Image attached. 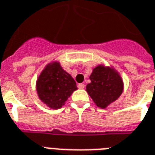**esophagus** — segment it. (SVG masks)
<instances>
[{"instance_id": "esophagus-1", "label": "esophagus", "mask_w": 155, "mask_h": 155, "mask_svg": "<svg viewBox=\"0 0 155 155\" xmlns=\"http://www.w3.org/2000/svg\"><path fill=\"white\" fill-rule=\"evenodd\" d=\"M84 87H85V86H84V84H78V88L84 89Z\"/></svg>"}]
</instances>
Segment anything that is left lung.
I'll return each mask as SVG.
<instances>
[{
	"label": "left lung",
	"instance_id": "1",
	"mask_svg": "<svg viewBox=\"0 0 155 155\" xmlns=\"http://www.w3.org/2000/svg\"><path fill=\"white\" fill-rule=\"evenodd\" d=\"M90 80L86 91L99 107L106 108L123 92V80L113 68L99 65L93 69Z\"/></svg>",
	"mask_w": 155,
	"mask_h": 155
}]
</instances>
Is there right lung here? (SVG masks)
<instances>
[{
    "instance_id": "obj_1",
    "label": "right lung",
    "mask_w": 155,
    "mask_h": 155,
    "mask_svg": "<svg viewBox=\"0 0 155 155\" xmlns=\"http://www.w3.org/2000/svg\"><path fill=\"white\" fill-rule=\"evenodd\" d=\"M76 83L57 62L46 66L36 82V91L41 101L51 109H60L74 91Z\"/></svg>"
}]
</instances>
